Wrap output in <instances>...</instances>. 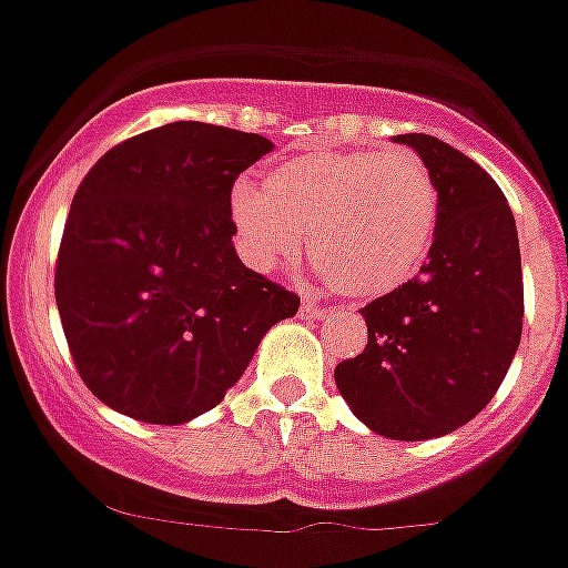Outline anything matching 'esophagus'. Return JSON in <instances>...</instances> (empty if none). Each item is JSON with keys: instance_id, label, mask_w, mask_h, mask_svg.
<instances>
[{"instance_id": "esophagus-1", "label": "esophagus", "mask_w": 568, "mask_h": 568, "mask_svg": "<svg viewBox=\"0 0 568 568\" xmlns=\"http://www.w3.org/2000/svg\"><path fill=\"white\" fill-rule=\"evenodd\" d=\"M301 315L321 318V315H327V307H321V304H315V301H304V304H301Z\"/></svg>"}]
</instances>
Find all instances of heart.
Returning a JSON list of instances; mask_svg holds the SVG:
<instances>
[{"label":"heart","mask_w":568,"mask_h":568,"mask_svg":"<svg viewBox=\"0 0 568 568\" xmlns=\"http://www.w3.org/2000/svg\"><path fill=\"white\" fill-rule=\"evenodd\" d=\"M235 244L250 267L275 273L304 250L338 293L369 301L395 293L424 267L438 230L433 173L406 150L284 155L261 190H230Z\"/></svg>","instance_id":"obj_1"}]
</instances>
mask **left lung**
Here are the masks:
<instances>
[{"instance_id": "left-lung-1", "label": "left lung", "mask_w": 568, "mask_h": 568, "mask_svg": "<svg viewBox=\"0 0 568 568\" xmlns=\"http://www.w3.org/2000/svg\"><path fill=\"white\" fill-rule=\"evenodd\" d=\"M395 142L433 173L438 230L420 273L361 310L366 346L335 366V386L373 433L429 440L469 424L504 384L524 329V275L495 179L435 135Z\"/></svg>"}]
</instances>
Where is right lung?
<instances>
[{"label":"right lung","mask_w":568,"mask_h":568,"mask_svg":"<svg viewBox=\"0 0 568 568\" xmlns=\"http://www.w3.org/2000/svg\"><path fill=\"white\" fill-rule=\"evenodd\" d=\"M273 150L258 133L173 122L79 184L57 261L70 355L104 406L179 426L222 404L298 295L241 264L230 190Z\"/></svg>","instance_id":"obj_1"}]
</instances>
